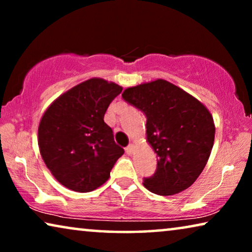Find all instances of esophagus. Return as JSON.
Here are the masks:
<instances>
[{"label":"esophagus","instance_id":"obj_1","mask_svg":"<svg viewBox=\"0 0 252 252\" xmlns=\"http://www.w3.org/2000/svg\"><path fill=\"white\" fill-rule=\"evenodd\" d=\"M125 150L128 155H132L134 153V150H135V147H134V144H128V146L126 147Z\"/></svg>","mask_w":252,"mask_h":252}]
</instances>
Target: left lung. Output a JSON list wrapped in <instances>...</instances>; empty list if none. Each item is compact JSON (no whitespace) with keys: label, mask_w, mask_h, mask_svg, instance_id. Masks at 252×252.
<instances>
[{"label":"left lung","mask_w":252,"mask_h":252,"mask_svg":"<svg viewBox=\"0 0 252 252\" xmlns=\"http://www.w3.org/2000/svg\"><path fill=\"white\" fill-rule=\"evenodd\" d=\"M122 96L147 117V142L157 154V168L143 186L160 196L190 187L204 170L216 127L208 108L163 79L126 88Z\"/></svg>","instance_id":"1"}]
</instances>
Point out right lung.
I'll return each mask as SVG.
<instances>
[{
    "label": "right lung",
    "mask_w": 252,
    "mask_h": 252,
    "mask_svg": "<svg viewBox=\"0 0 252 252\" xmlns=\"http://www.w3.org/2000/svg\"><path fill=\"white\" fill-rule=\"evenodd\" d=\"M122 91L115 82L92 78L63 93L44 111L37 129L40 154L64 187L88 192L108 181L124 149L104 115Z\"/></svg>",
    "instance_id": "obj_1"
}]
</instances>
